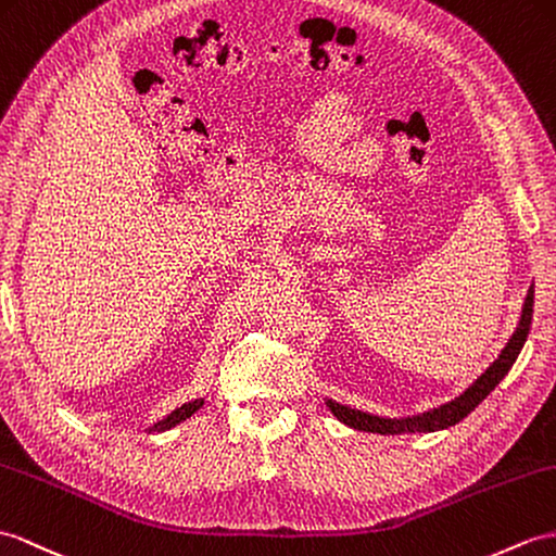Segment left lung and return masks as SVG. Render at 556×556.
Segmentation results:
<instances>
[{
    "label": "left lung",
    "mask_w": 556,
    "mask_h": 556,
    "mask_svg": "<svg viewBox=\"0 0 556 556\" xmlns=\"http://www.w3.org/2000/svg\"><path fill=\"white\" fill-rule=\"evenodd\" d=\"M533 292L535 288H528V294L521 306V318L517 323V330L511 332L507 340L505 349L500 351L497 358L485 368L477 380H473L463 394L455 396L453 401L437 405V408H429L425 413L408 415V417H384V415H372L358 408H351V405L337 403L332 399H325V405H328L330 413L344 422L351 429L358 431H370V434H429V431H439V429H448L457 425L459 419H465L477 405L491 394V391L500 384V380L509 372V368L521 354V346L528 337V330H531V318H533Z\"/></svg>",
    "instance_id": "8db88e82"
}]
</instances>
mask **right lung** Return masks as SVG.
Returning a JSON list of instances; mask_svg holds the SVG:
<instances>
[{"label": "right lung", "mask_w": 556, "mask_h": 556, "mask_svg": "<svg viewBox=\"0 0 556 556\" xmlns=\"http://www.w3.org/2000/svg\"><path fill=\"white\" fill-rule=\"evenodd\" d=\"M202 405H205V399H195V401H188V403H184L181 408H176V410H172L165 419H160V422H155L153 427H148V431H167V429H172V427H176L179 422H184V419H188L191 417L193 413H198Z\"/></svg>", "instance_id": "add662e5"}]
</instances>
